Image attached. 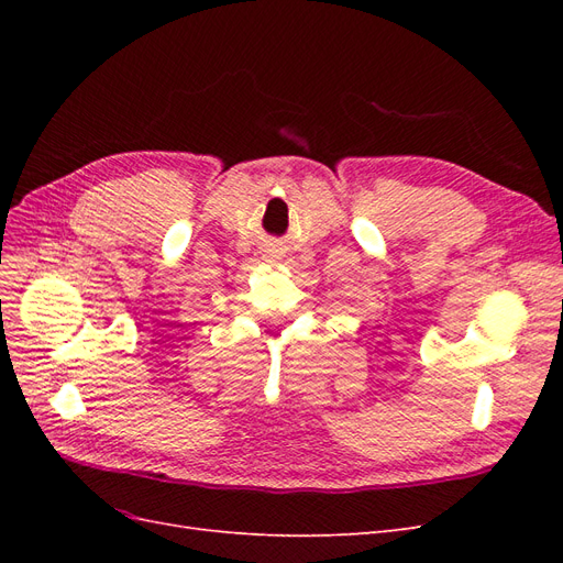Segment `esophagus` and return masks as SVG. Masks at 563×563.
Wrapping results in <instances>:
<instances>
[{"instance_id":"esophagus-1","label":"esophagus","mask_w":563,"mask_h":563,"mask_svg":"<svg viewBox=\"0 0 563 563\" xmlns=\"http://www.w3.org/2000/svg\"><path fill=\"white\" fill-rule=\"evenodd\" d=\"M267 258H269V263H272V261H277V251H275V249H269V251H267Z\"/></svg>"}]
</instances>
